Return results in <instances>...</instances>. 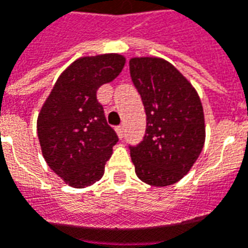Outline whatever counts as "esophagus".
<instances>
[{
	"label": "esophagus",
	"instance_id": "obj_1",
	"mask_svg": "<svg viewBox=\"0 0 248 248\" xmlns=\"http://www.w3.org/2000/svg\"><path fill=\"white\" fill-rule=\"evenodd\" d=\"M115 130H117L118 136H119V137H122V136H124V126H122V124L117 126V127H115Z\"/></svg>",
	"mask_w": 248,
	"mask_h": 248
}]
</instances>
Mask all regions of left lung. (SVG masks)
I'll return each instance as SVG.
<instances>
[{
	"instance_id": "obj_1",
	"label": "left lung",
	"mask_w": 248,
	"mask_h": 248,
	"mask_svg": "<svg viewBox=\"0 0 248 248\" xmlns=\"http://www.w3.org/2000/svg\"><path fill=\"white\" fill-rule=\"evenodd\" d=\"M130 77L146 114L145 136L129 146L137 176L151 186L173 185L190 171L205 142L200 96L170 62L131 58Z\"/></svg>"
}]
</instances>
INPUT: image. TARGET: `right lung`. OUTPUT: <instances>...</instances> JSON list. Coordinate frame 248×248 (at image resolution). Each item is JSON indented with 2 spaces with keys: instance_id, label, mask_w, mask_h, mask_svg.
<instances>
[{
  "instance_id": "obj_1",
  "label": "right lung",
  "mask_w": 248,
  "mask_h": 248,
  "mask_svg": "<svg viewBox=\"0 0 248 248\" xmlns=\"http://www.w3.org/2000/svg\"><path fill=\"white\" fill-rule=\"evenodd\" d=\"M124 66L119 54L78 58L58 77L40 110L38 137L43 157L72 187H87L99 181L118 142L96 92Z\"/></svg>"
}]
</instances>
